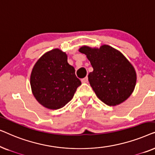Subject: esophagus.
I'll return each mask as SVG.
<instances>
[{
    "label": "esophagus",
    "instance_id": "obj_1",
    "mask_svg": "<svg viewBox=\"0 0 155 155\" xmlns=\"http://www.w3.org/2000/svg\"><path fill=\"white\" fill-rule=\"evenodd\" d=\"M82 82H84V83H85V82H88V78L87 77H85L84 78H82L81 80Z\"/></svg>",
    "mask_w": 155,
    "mask_h": 155
}]
</instances>
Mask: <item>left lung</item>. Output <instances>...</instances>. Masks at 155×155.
<instances>
[{
    "label": "left lung",
    "instance_id": "left-lung-1",
    "mask_svg": "<svg viewBox=\"0 0 155 155\" xmlns=\"http://www.w3.org/2000/svg\"><path fill=\"white\" fill-rule=\"evenodd\" d=\"M79 51L90 61L93 71L89 73L88 80L101 101L116 106L130 96L136 84V73L121 53L108 45L99 48L83 46Z\"/></svg>",
    "mask_w": 155,
    "mask_h": 155
}]
</instances>
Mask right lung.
<instances>
[{
    "instance_id": "1",
    "label": "right lung",
    "mask_w": 155,
    "mask_h": 155,
    "mask_svg": "<svg viewBox=\"0 0 155 155\" xmlns=\"http://www.w3.org/2000/svg\"><path fill=\"white\" fill-rule=\"evenodd\" d=\"M30 84L40 104L49 109H58L73 99L81 82L76 77L75 68L68 63L66 54L55 48L35 63Z\"/></svg>"
}]
</instances>
